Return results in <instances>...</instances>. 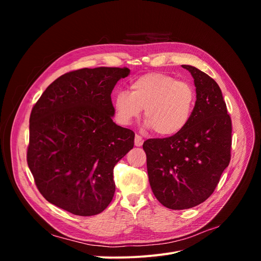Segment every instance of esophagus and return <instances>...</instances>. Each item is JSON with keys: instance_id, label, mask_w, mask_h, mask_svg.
<instances>
[{"instance_id": "1", "label": "esophagus", "mask_w": 261, "mask_h": 261, "mask_svg": "<svg viewBox=\"0 0 261 261\" xmlns=\"http://www.w3.org/2000/svg\"><path fill=\"white\" fill-rule=\"evenodd\" d=\"M143 143H144L143 137H141L140 135H137V134H136V136H135V146L140 147L141 145H143Z\"/></svg>"}]
</instances>
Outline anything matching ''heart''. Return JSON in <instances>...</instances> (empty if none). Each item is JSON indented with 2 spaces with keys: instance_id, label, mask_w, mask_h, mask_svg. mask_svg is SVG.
Here are the masks:
<instances>
[{
  "instance_id": "heart-1",
  "label": "heart",
  "mask_w": 261,
  "mask_h": 261,
  "mask_svg": "<svg viewBox=\"0 0 261 261\" xmlns=\"http://www.w3.org/2000/svg\"><path fill=\"white\" fill-rule=\"evenodd\" d=\"M194 87L163 73H149L129 85V93L115 94L114 110L117 121L129 125L144 110L148 128L156 135L171 137L183 130L189 123L196 107Z\"/></svg>"
}]
</instances>
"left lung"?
Here are the masks:
<instances>
[{"instance_id":"left-lung-1","label":"left lung","mask_w":261,"mask_h":261,"mask_svg":"<svg viewBox=\"0 0 261 261\" xmlns=\"http://www.w3.org/2000/svg\"><path fill=\"white\" fill-rule=\"evenodd\" d=\"M194 77L196 107L186 127L174 136L147 139L149 183L164 207L198 206L215 192L231 160L232 121L219 85L206 73L181 65Z\"/></svg>"}]
</instances>
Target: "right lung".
<instances>
[{
  "instance_id": "1",
  "label": "right lung",
  "mask_w": 261,
  "mask_h": 261,
  "mask_svg": "<svg viewBox=\"0 0 261 261\" xmlns=\"http://www.w3.org/2000/svg\"><path fill=\"white\" fill-rule=\"evenodd\" d=\"M127 67L82 68L55 80L29 118L27 163L39 192L73 215L103 211L115 192L113 169L135 134L116 125L111 93Z\"/></svg>"
}]
</instances>
